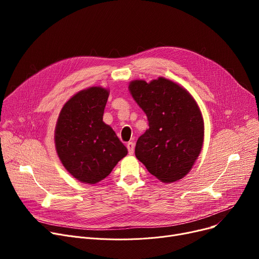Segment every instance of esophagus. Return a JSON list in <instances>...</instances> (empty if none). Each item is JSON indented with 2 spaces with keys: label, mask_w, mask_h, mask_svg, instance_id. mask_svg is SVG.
I'll use <instances>...</instances> for the list:
<instances>
[{
  "label": "esophagus",
  "mask_w": 259,
  "mask_h": 259,
  "mask_svg": "<svg viewBox=\"0 0 259 259\" xmlns=\"http://www.w3.org/2000/svg\"><path fill=\"white\" fill-rule=\"evenodd\" d=\"M127 148H128V152H129V154H130V155H132V154L134 153V143L129 142V143L127 144Z\"/></svg>",
  "instance_id": "1"
}]
</instances>
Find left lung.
<instances>
[{
    "label": "left lung",
    "instance_id": "obj_1",
    "mask_svg": "<svg viewBox=\"0 0 259 259\" xmlns=\"http://www.w3.org/2000/svg\"><path fill=\"white\" fill-rule=\"evenodd\" d=\"M129 91L149 121V129L137 142L135 156L160 182L182 180L203 143V119L195 100L165 77L150 83L132 80Z\"/></svg>",
    "mask_w": 259,
    "mask_h": 259
}]
</instances>
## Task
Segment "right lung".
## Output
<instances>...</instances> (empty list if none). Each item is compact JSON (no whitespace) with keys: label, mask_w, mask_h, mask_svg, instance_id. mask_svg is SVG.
<instances>
[{"label":"right lung","mask_w":259,"mask_h":259,"mask_svg":"<svg viewBox=\"0 0 259 259\" xmlns=\"http://www.w3.org/2000/svg\"><path fill=\"white\" fill-rule=\"evenodd\" d=\"M109 91L90 87L74 94L60 112L54 142L63 166L77 181L93 185L111 173L128 153L103 121Z\"/></svg>","instance_id":"right-lung-1"}]
</instances>
